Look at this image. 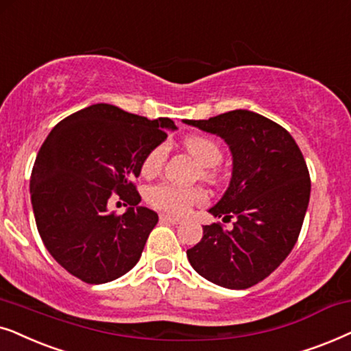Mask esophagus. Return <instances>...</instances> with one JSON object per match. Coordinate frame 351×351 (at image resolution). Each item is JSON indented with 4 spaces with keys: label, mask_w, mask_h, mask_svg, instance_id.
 Wrapping results in <instances>:
<instances>
[{
    "label": "esophagus",
    "mask_w": 351,
    "mask_h": 351,
    "mask_svg": "<svg viewBox=\"0 0 351 351\" xmlns=\"http://www.w3.org/2000/svg\"><path fill=\"white\" fill-rule=\"evenodd\" d=\"M160 221L162 223H170V224H180L181 219L175 218V217H170V215H160Z\"/></svg>",
    "instance_id": "obj_1"
}]
</instances>
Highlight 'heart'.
I'll return each instance as SVG.
<instances>
[{
    "label": "heart",
    "mask_w": 351,
    "mask_h": 351,
    "mask_svg": "<svg viewBox=\"0 0 351 351\" xmlns=\"http://www.w3.org/2000/svg\"><path fill=\"white\" fill-rule=\"evenodd\" d=\"M183 147L199 167H202V176L208 181L218 178L215 165H218L223 157L221 146L215 139L204 134H189L183 139ZM167 158V149L163 144L154 147L143 160V173L151 176L162 170ZM147 199L154 207L165 212L183 215L191 208V205L204 202L205 194L202 189H180L171 184H157L149 189Z\"/></svg>",
    "instance_id": "heart-1"
}]
</instances>
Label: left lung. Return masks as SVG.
I'll return each instance as SVG.
<instances>
[{"label":"left lung","instance_id":"8db88e82","mask_svg":"<svg viewBox=\"0 0 351 351\" xmlns=\"http://www.w3.org/2000/svg\"><path fill=\"white\" fill-rule=\"evenodd\" d=\"M183 121L230 146V186L208 212L223 221L236 218L231 231L219 223L204 226L202 239L186 255L207 281L249 289L268 278L298 239L311 191L305 158L286 128L255 112Z\"/></svg>","mask_w":351,"mask_h":351}]
</instances>
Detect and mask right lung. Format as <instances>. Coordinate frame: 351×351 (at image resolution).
Here are the masks:
<instances>
[{"instance_id": "1", "label": "right lung", "mask_w": 351, "mask_h": 351, "mask_svg": "<svg viewBox=\"0 0 351 351\" xmlns=\"http://www.w3.org/2000/svg\"><path fill=\"white\" fill-rule=\"evenodd\" d=\"M167 130H176L167 117L93 104L59 121L41 146L30 176L36 228L53 258L83 282L114 281L141 258L158 215L139 205L133 180ZM110 197L128 212L109 213Z\"/></svg>"}]
</instances>
